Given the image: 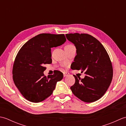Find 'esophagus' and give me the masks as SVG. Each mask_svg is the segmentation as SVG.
Wrapping results in <instances>:
<instances>
[{
	"mask_svg": "<svg viewBox=\"0 0 126 126\" xmlns=\"http://www.w3.org/2000/svg\"><path fill=\"white\" fill-rule=\"evenodd\" d=\"M69 75V74L68 73H65V72H64V73H63V76H64V77L68 76Z\"/></svg>",
	"mask_w": 126,
	"mask_h": 126,
	"instance_id": "esophagus-1",
	"label": "esophagus"
}]
</instances>
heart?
Wrapping results in <instances>:
<instances>
[{"instance_id":"heart-1","label":"heart","mask_w":126,"mask_h":126,"mask_svg":"<svg viewBox=\"0 0 126 126\" xmlns=\"http://www.w3.org/2000/svg\"><path fill=\"white\" fill-rule=\"evenodd\" d=\"M74 47V45H72V44H68V45H66L65 47Z\"/></svg>"}]
</instances>
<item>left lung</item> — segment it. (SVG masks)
I'll return each instance as SVG.
<instances>
[{
	"mask_svg": "<svg viewBox=\"0 0 126 126\" xmlns=\"http://www.w3.org/2000/svg\"><path fill=\"white\" fill-rule=\"evenodd\" d=\"M66 38L75 44L77 55L72 69L85 71L81 79L74 75L75 83L72 92L82 101L93 102L102 97L110 85L113 70L110 57L103 45L87 33H69Z\"/></svg>",
	"mask_w": 126,
	"mask_h": 126,
	"instance_id": "obj_1",
	"label": "left lung"
}]
</instances>
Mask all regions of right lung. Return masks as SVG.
Segmentation results:
<instances>
[{
    "instance_id": "1",
    "label": "right lung",
    "mask_w": 126,
    "mask_h": 126,
    "mask_svg": "<svg viewBox=\"0 0 126 126\" xmlns=\"http://www.w3.org/2000/svg\"><path fill=\"white\" fill-rule=\"evenodd\" d=\"M66 41L64 34L41 33L25 43L15 58L12 69L13 80L26 100L38 103L52 94L56 83L63 79V74L57 70L45 76L46 64L52 63L51 48L62 45Z\"/></svg>"
}]
</instances>
